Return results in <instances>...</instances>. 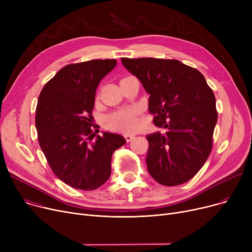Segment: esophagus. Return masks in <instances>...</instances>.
<instances>
[{
    "label": "esophagus",
    "mask_w": 252,
    "mask_h": 252,
    "mask_svg": "<svg viewBox=\"0 0 252 252\" xmlns=\"http://www.w3.org/2000/svg\"><path fill=\"white\" fill-rule=\"evenodd\" d=\"M134 137H135V135H133V134H126V135H125V138L126 139L127 142H130L131 140L134 139Z\"/></svg>",
    "instance_id": "esophagus-1"
}]
</instances>
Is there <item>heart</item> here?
<instances>
[{"instance_id": "obj_1", "label": "heart", "mask_w": 252, "mask_h": 252, "mask_svg": "<svg viewBox=\"0 0 252 252\" xmlns=\"http://www.w3.org/2000/svg\"><path fill=\"white\" fill-rule=\"evenodd\" d=\"M106 125L112 129L135 130L138 126L136 109H122L106 117Z\"/></svg>"}]
</instances>
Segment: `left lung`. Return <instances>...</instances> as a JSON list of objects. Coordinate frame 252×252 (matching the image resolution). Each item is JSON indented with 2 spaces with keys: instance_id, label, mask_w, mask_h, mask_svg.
<instances>
[{
  "instance_id": "left-lung-1",
  "label": "left lung",
  "mask_w": 252,
  "mask_h": 252,
  "mask_svg": "<svg viewBox=\"0 0 252 252\" xmlns=\"http://www.w3.org/2000/svg\"><path fill=\"white\" fill-rule=\"evenodd\" d=\"M150 95L153 123L164 131L147 136L146 163L163 186L191 180L205 163L218 122L216 97L204 76L176 59L122 58Z\"/></svg>"
}]
</instances>
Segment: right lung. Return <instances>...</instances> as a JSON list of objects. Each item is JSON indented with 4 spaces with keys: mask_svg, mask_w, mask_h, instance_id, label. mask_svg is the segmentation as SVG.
<instances>
[{
    "mask_svg": "<svg viewBox=\"0 0 252 252\" xmlns=\"http://www.w3.org/2000/svg\"><path fill=\"white\" fill-rule=\"evenodd\" d=\"M115 59L68 64L43 88L35 110L37 140L55 176L68 186L95 190L111 175L113 152L126 144L122 135L93 125L95 95Z\"/></svg>",
    "mask_w": 252,
    "mask_h": 252,
    "instance_id": "right-lung-1",
    "label": "right lung"
}]
</instances>
